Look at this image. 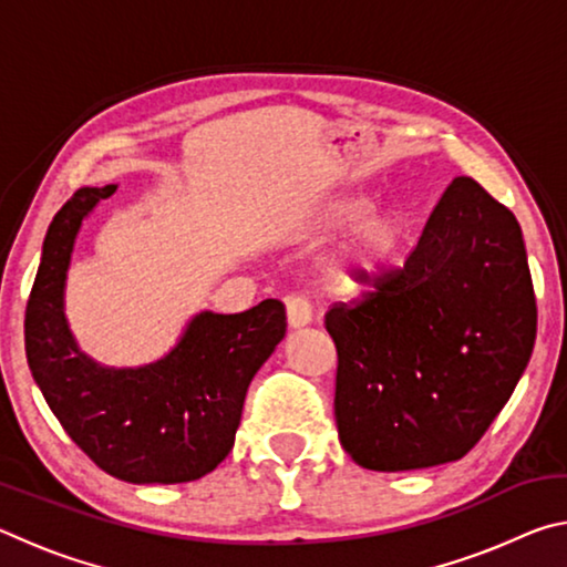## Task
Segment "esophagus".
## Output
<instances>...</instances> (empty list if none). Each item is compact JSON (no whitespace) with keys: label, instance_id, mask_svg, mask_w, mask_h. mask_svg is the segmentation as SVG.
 <instances>
[{"label":"esophagus","instance_id":"1","mask_svg":"<svg viewBox=\"0 0 567 567\" xmlns=\"http://www.w3.org/2000/svg\"><path fill=\"white\" fill-rule=\"evenodd\" d=\"M287 307V322L290 328H305V324L312 322V302L307 300L305 295H290L285 300Z\"/></svg>","mask_w":567,"mask_h":567}]
</instances>
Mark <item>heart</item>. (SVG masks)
Instances as JSON below:
<instances>
[{"mask_svg":"<svg viewBox=\"0 0 567 567\" xmlns=\"http://www.w3.org/2000/svg\"><path fill=\"white\" fill-rule=\"evenodd\" d=\"M350 225L352 229L340 249L334 277L340 285L360 287L375 280L395 260L405 239V223L395 209L370 207L368 197L340 195L318 209V215L307 225V233L312 237H330Z\"/></svg>","mask_w":567,"mask_h":567,"instance_id":"obj_1","label":"heart"}]
</instances>
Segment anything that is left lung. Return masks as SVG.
Instances as JSON below:
<instances>
[{"mask_svg":"<svg viewBox=\"0 0 567 567\" xmlns=\"http://www.w3.org/2000/svg\"><path fill=\"white\" fill-rule=\"evenodd\" d=\"M334 420L354 463L400 473L463 457L511 400L537 307L520 225L473 177L440 197L405 267L334 305Z\"/></svg>","mask_w":567,"mask_h":567,"instance_id":"obj_1","label":"left lung"}]
</instances>
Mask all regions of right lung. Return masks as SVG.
Returning <instances> with one entry per match:
<instances>
[{
	"label": "right lung",
	"mask_w": 567,
	"mask_h": 567,
	"mask_svg": "<svg viewBox=\"0 0 567 567\" xmlns=\"http://www.w3.org/2000/svg\"><path fill=\"white\" fill-rule=\"evenodd\" d=\"M114 189H76L47 229L24 315L27 362L66 435L104 473L134 485L189 483L233 450L249 382L285 338V305L197 312L165 358L140 368L92 360L66 322L64 287L84 217Z\"/></svg>",
	"instance_id": "obj_1"
}]
</instances>
